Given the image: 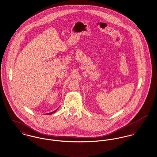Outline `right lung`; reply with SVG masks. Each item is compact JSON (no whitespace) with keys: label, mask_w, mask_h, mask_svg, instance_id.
I'll return each instance as SVG.
<instances>
[{"label":"right lung","mask_w":157,"mask_h":157,"mask_svg":"<svg viewBox=\"0 0 157 157\" xmlns=\"http://www.w3.org/2000/svg\"><path fill=\"white\" fill-rule=\"evenodd\" d=\"M56 110H55V111H54V112H51V113H49V114H50V115H51V114H52V113H54V112H56Z\"/></svg>","instance_id":"1"}]
</instances>
